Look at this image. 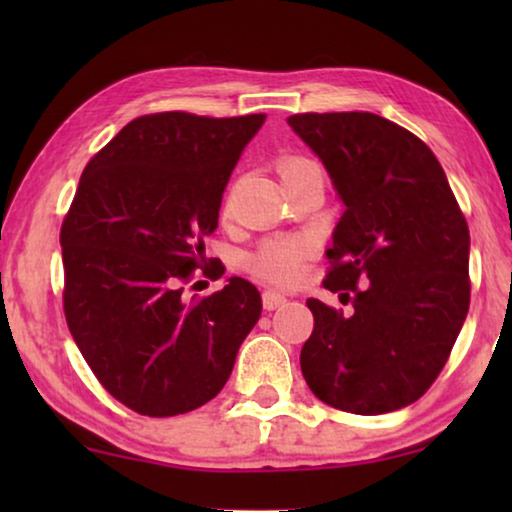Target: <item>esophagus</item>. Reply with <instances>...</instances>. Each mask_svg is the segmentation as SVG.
Returning a JSON list of instances; mask_svg holds the SVG:
<instances>
[{
    "instance_id": "obj_1",
    "label": "esophagus",
    "mask_w": 512,
    "mask_h": 512,
    "mask_svg": "<svg viewBox=\"0 0 512 512\" xmlns=\"http://www.w3.org/2000/svg\"><path fill=\"white\" fill-rule=\"evenodd\" d=\"M284 303H286L284 293L272 291V289L263 291V307H265V310H277V307L284 305Z\"/></svg>"
}]
</instances>
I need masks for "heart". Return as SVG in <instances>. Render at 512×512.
<instances>
[{
	"instance_id": "1",
	"label": "heart",
	"mask_w": 512,
	"mask_h": 512,
	"mask_svg": "<svg viewBox=\"0 0 512 512\" xmlns=\"http://www.w3.org/2000/svg\"><path fill=\"white\" fill-rule=\"evenodd\" d=\"M305 167L319 165L305 156H289L279 163V174H282V177H289V174L305 170ZM314 247H317V244H314L312 237L307 235L268 240L249 256V270L254 272L258 279H263V282L275 286H289L303 277L305 263L307 258L314 254Z\"/></svg>"
}]
</instances>
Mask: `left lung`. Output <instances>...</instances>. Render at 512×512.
Returning <instances> with one entry per match:
<instances>
[{"instance_id":"8db88e82","label":"left lung","mask_w":512,"mask_h":512,"mask_svg":"<svg viewBox=\"0 0 512 512\" xmlns=\"http://www.w3.org/2000/svg\"><path fill=\"white\" fill-rule=\"evenodd\" d=\"M286 123L321 158L345 205L324 286L352 312L307 300V387L354 415L401 410L436 382L464 326L468 223L438 158L401 125L368 111L293 114Z\"/></svg>"}]
</instances>
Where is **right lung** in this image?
<instances>
[{
	"label": "right lung",
	"instance_id": "1",
	"mask_svg": "<svg viewBox=\"0 0 512 512\" xmlns=\"http://www.w3.org/2000/svg\"><path fill=\"white\" fill-rule=\"evenodd\" d=\"M263 121L139 116L81 174L60 230L67 326L102 387L139 415L174 417L212 401L261 317L247 279L202 298H186L184 284L207 265L205 237Z\"/></svg>",
	"mask_w": 512,
	"mask_h": 512
}]
</instances>
